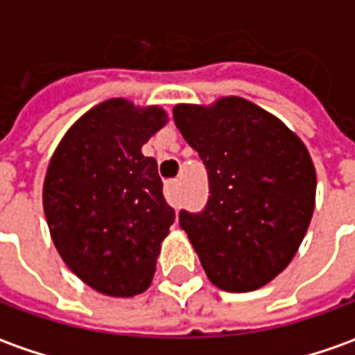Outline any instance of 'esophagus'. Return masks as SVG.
Wrapping results in <instances>:
<instances>
[{
	"label": "esophagus",
	"instance_id": "1",
	"mask_svg": "<svg viewBox=\"0 0 355 355\" xmlns=\"http://www.w3.org/2000/svg\"><path fill=\"white\" fill-rule=\"evenodd\" d=\"M165 198H167L168 204H173V206L178 204V200H180V182H178L177 178L165 182Z\"/></svg>",
	"mask_w": 355,
	"mask_h": 355
}]
</instances>
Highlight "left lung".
Returning <instances> with one entry per match:
<instances>
[{
  "label": "left lung",
  "mask_w": 355,
  "mask_h": 355,
  "mask_svg": "<svg viewBox=\"0 0 355 355\" xmlns=\"http://www.w3.org/2000/svg\"><path fill=\"white\" fill-rule=\"evenodd\" d=\"M173 118L208 168L206 208L178 218L209 282L237 293L266 286L295 257L313 218L317 173L307 147L241 96L177 105Z\"/></svg>",
  "instance_id": "1"
}]
</instances>
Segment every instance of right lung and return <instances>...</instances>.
<instances>
[{
  "instance_id": "obj_1",
  "label": "right lung",
  "mask_w": 355,
  "mask_h": 355,
  "mask_svg": "<svg viewBox=\"0 0 355 355\" xmlns=\"http://www.w3.org/2000/svg\"><path fill=\"white\" fill-rule=\"evenodd\" d=\"M161 107L108 98L87 110L48 163L42 206L66 266L89 288L134 297L153 279L175 221L157 161L141 146L167 124Z\"/></svg>"
}]
</instances>
